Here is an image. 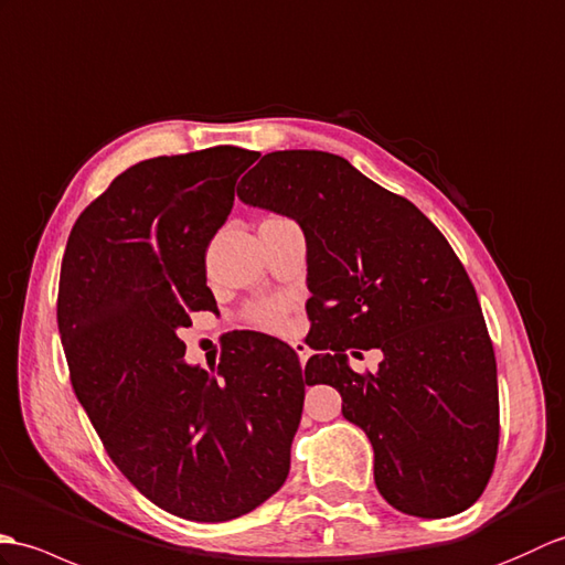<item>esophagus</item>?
<instances>
[{
  "label": "esophagus",
  "mask_w": 565,
  "mask_h": 565,
  "mask_svg": "<svg viewBox=\"0 0 565 565\" xmlns=\"http://www.w3.org/2000/svg\"><path fill=\"white\" fill-rule=\"evenodd\" d=\"M295 350H297V355H299V362H302V365H305V362L309 360V353H311V350L305 345V343H295L292 345Z\"/></svg>",
  "instance_id": "esophagus-1"
}]
</instances>
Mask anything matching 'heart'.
<instances>
[{"instance_id":"heart-1","label":"heart","mask_w":565,"mask_h":565,"mask_svg":"<svg viewBox=\"0 0 565 565\" xmlns=\"http://www.w3.org/2000/svg\"><path fill=\"white\" fill-rule=\"evenodd\" d=\"M250 321L260 329L268 331H278L282 329V323L287 319V305L282 299H266V302H258L256 307H250Z\"/></svg>"}]
</instances>
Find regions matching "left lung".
<instances>
[{
	"instance_id": "obj_1",
	"label": "left lung",
	"mask_w": 565,
	"mask_h": 565,
	"mask_svg": "<svg viewBox=\"0 0 565 565\" xmlns=\"http://www.w3.org/2000/svg\"><path fill=\"white\" fill-rule=\"evenodd\" d=\"M242 203L295 220L307 242L311 384H331L365 430L374 483L416 518L471 508L498 452V374L479 297L440 230L348 159L285 149L242 179ZM380 347L381 370H349Z\"/></svg>"
}]
</instances>
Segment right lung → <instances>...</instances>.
Here are the masks:
<instances>
[{
  "label": "right lung",
  "mask_w": 565,
  "mask_h": 565,
  "mask_svg": "<svg viewBox=\"0 0 565 565\" xmlns=\"http://www.w3.org/2000/svg\"><path fill=\"white\" fill-rule=\"evenodd\" d=\"M258 152L210 147L122 171L74 222L57 326L74 394L113 463L171 515L227 522L280 491L305 384L295 350L242 331L217 372L183 360L193 311L217 315L205 250Z\"/></svg>",
  "instance_id": "1"
}]
</instances>
